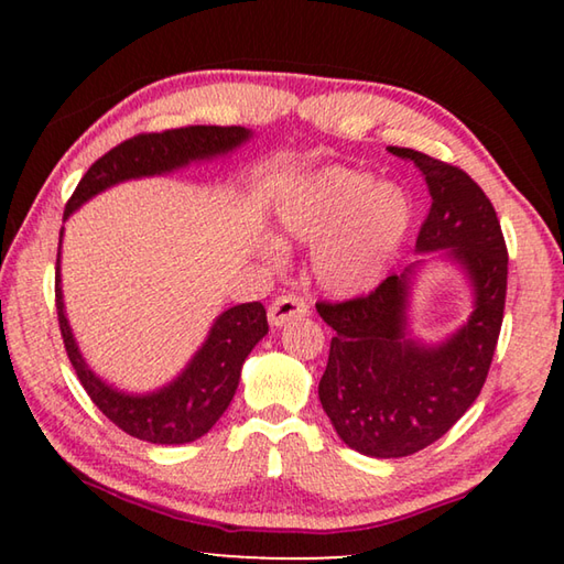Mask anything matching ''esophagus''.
I'll use <instances>...</instances> for the list:
<instances>
[{
  "label": "esophagus",
  "instance_id": "1",
  "mask_svg": "<svg viewBox=\"0 0 564 564\" xmlns=\"http://www.w3.org/2000/svg\"><path fill=\"white\" fill-rule=\"evenodd\" d=\"M308 316V303H305L301 295L293 293H283L269 305V321L271 326H283L291 318H301Z\"/></svg>",
  "mask_w": 564,
  "mask_h": 564
}]
</instances>
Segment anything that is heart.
Instances as JSON below:
<instances>
[{"label": "heart", "instance_id": "obj_1", "mask_svg": "<svg viewBox=\"0 0 564 564\" xmlns=\"http://www.w3.org/2000/svg\"><path fill=\"white\" fill-rule=\"evenodd\" d=\"M279 224L295 241H321L313 269L326 289L358 293L383 275L403 243L410 202L398 186L376 184L370 171L328 166L285 194Z\"/></svg>", "mask_w": 564, "mask_h": 564}]
</instances>
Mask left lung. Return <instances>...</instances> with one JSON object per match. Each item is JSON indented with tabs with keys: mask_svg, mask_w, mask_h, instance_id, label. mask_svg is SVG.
<instances>
[{
	"mask_svg": "<svg viewBox=\"0 0 564 564\" xmlns=\"http://www.w3.org/2000/svg\"><path fill=\"white\" fill-rule=\"evenodd\" d=\"M388 151L413 161L433 196L415 248H451L473 279L475 311L441 348H423L405 340V273L346 301H318L336 330L318 395L343 443L405 457L443 437L480 395L502 328L508 246L490 198L460 166L403 147Z\"/></svg>",
	"mask_w": 564,
	"mask_h": 564,
	"instance_id": "obj_1",
	"label": "left lung"
}]
</instances>
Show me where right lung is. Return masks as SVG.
Here are the masks:
<instances>
[{
  "instance_id": "1",
  "label": "right lung",
  "mask_w": 564,
  "mask_h": 564,
  "mask_svg": "<svg viewBox=\"0 0 564 564\" xmlns=\"http://www.w3.org/2000/svg\"><path fill=\"white\" fill-rule=\"evenodd\" d=\"M246 139L248 131L243 127H181L159 133H137L94 161L66 202L64 218L87 198L119 184V181L164 174L176 166H186L188 161L231 151ZM54 295L66 356H69L76 378L87 390L91 403L127 435L154 445L194 443L196 437L212 431L234 400L246 356L269 333V318L259 301L234 305L218 316L204 348L196 352V358L174 383L151 395H123L104 386L76 350L69 323L64 316L59 259H56Z\"/></svg>"
}]
</instances>
